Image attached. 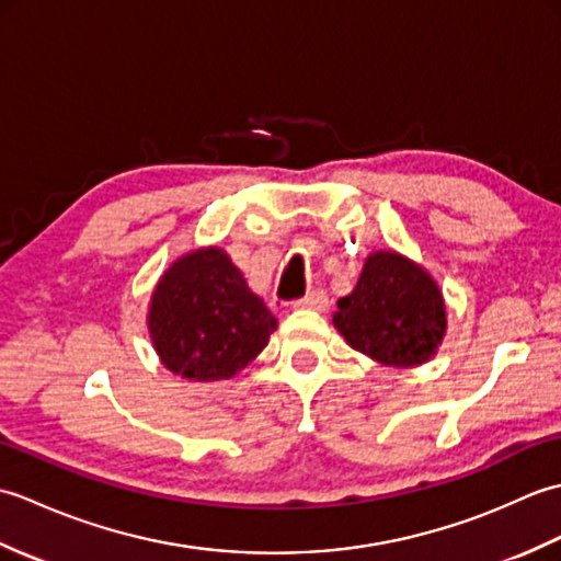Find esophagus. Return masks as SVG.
Instances as JSON below:
<instances>
[{
    "label": "esophagus",
    "instance_id": "34e87169",
    "mask_svg": "<svg viewBox=\"0 0 561 561\" xmlns=\"http://www.w3.org/2000/svg\"><path fill=\"white\" fill-rule=\"evenodd\" d=\"M330 299L323 289H316L311 294H306L304 299H296L294 308H311V311H328Z\"/></svg>",
    "mask_w": 561,
    "mask_h": 561
}]
</instances>
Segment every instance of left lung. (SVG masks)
<instances>
[{"label":"left lung","mask_w":561,"mask_h":561,"mask_svg":"<svg viewBox=\"0 0 561 561\" xmlns=\"http://www.w3.org/2000/svg\"><path fill=\"white\" fill-rule=\"evenodd\" d=\"M335 328L371 359L414 366L436 354L446 332V308L422 267L398 253H374L354 291L337 301Z\"/></svg>","instance_id":"1"}]
</instances>
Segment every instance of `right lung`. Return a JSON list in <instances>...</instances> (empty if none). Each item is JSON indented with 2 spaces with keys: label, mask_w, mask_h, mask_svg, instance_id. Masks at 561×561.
Segmentation results:
<instances>
[{
  "label": "right lung",
  "mask_w": 561,
  "mask_h": 561,
  "mask_svg": "<svg viewBox=\"0 0 561 561\" xmlns=\"http://www.w3.org/2000/svg\"><path fill=\"white\" fill-rule=\"evenodd\" d=\"M274 328L277 318L219 248L173 262L151 296L153 347L183 378H231L262 352Z\"/></svg>",
  "instance_id": "add662e5"
}]
</instances>
